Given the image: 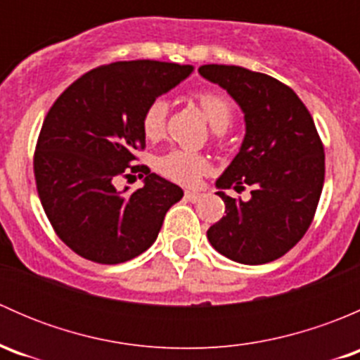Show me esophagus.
I'll return each mask as SVG.
<instances>
[{
	"instance_id": "34e87169",
	"label": "esophagus",
	"mask_w": 360,
	"mask_h": 360,
	"mask_svg": "<svg viewBox=\"0 0 360 360\" xmlns=\"http://www.w3.org/2000/svg\"><path fill=\"white\" fill-rule=\"evenodd\" d=\"M200 197H202V193H198V191H190V190L184 191V198H186L188 202H197V200H200Z\"/></svg>"
}]
</instances>
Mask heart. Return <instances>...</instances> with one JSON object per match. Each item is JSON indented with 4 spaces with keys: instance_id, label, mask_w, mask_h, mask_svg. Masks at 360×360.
Returning <instances> with one entry per match:
<instances>
[{
    "instance_id": "obj_1",
    "label": "heart",
    "mask_w": 360,
    "mask_h": 360,
    "mask_svg": "<svg viewBox=\"0 0 360 360\" xmlns=\"http://www.w3.org/2000/svg\"><path fill=\"white\" fill-rule=\"evenodd\" d=\"M195 99L214 130L223 132L233 123V106L223 94L200 92ZM167 112L169 104L163 99H155L148 104L141 118V129L146 139H162L165 134ZM157 170L163 177L179 184H195L209 170V162L203 155L195 151L170 150L158 157Z\"/></svg>"
}]
</instances>
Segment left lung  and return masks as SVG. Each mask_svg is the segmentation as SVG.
<instances>
[{
  "instance_id": "8db88e82",
  "label": "left lung",
  "mask_w": 360,
  "mask_h": 360,
  "mask_svg": "<svg viewBox=\"0 0 360 360\" xmlns=\"http://www.w3.org/2000/svg\"><path fill=\"white\" fill-rule=\"evenodd\" d=\"M198 72L223 86L245 118L240 151L216 181L224 216L207 238L237 263H270L303 238L317 210L326 163L314 118L292 89L263 72L223 64ZM245 184L253 186L248 202L224 193Z\"/></svg>"
}]
</instances>
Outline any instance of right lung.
Instances as JSON below:
<instances>
[{"label":"right lung","instance_id":"right-lung-1","mask_svg":"<svg viewBox=\"0 0 360 360\" xmlns=\"http://www.w3.org/2000/svg\"><path fill=\"white\" fill-rule=\"evenodd\" d=\"M191 71L160 60L106 64L79 76L46 112L32 162L36 190L57 237L78 256L101 264L139 256L183 198L177 184L134 162L146 148V106ZM132 172L147 176L145 186L116 191Z\"/></svg>","mask_w":360,"mask_h":360}]
</instances>
